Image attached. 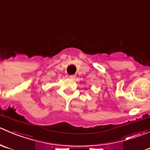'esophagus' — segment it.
I'll use <instances>...</instances> for the list:
<instances>
[{
    "instance_id": "esophagus-1",
    "label": "esophagus",
    "mask_w": 150,
    "mask_h": 150,
    "mask_svg": "<svg viewBox=\"0 0 150 150\" xmlns=\"http://www.w3.org/2000/svg\"><path fill=\"white\" fill-rule=\"evenodd\" d=\"M76 76L75 74L69 76V77H70V79H74L76 78Z\"/></svg>"
}]
</instances>
